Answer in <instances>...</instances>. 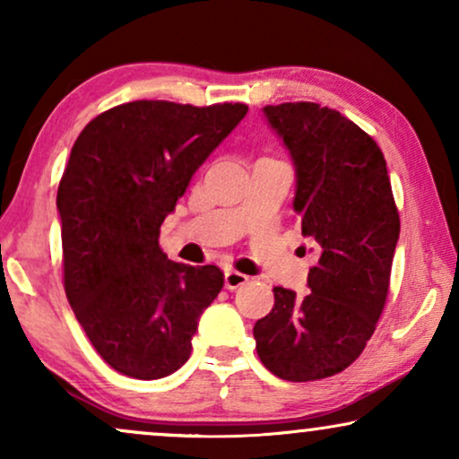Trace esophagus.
<instances>
[{"mask_svg": "<svg viewBox=\"0 0 459 459\" xmlns=\"http://www.w3.org/2000/svg\"><path fill=\"white\" fill-rule=\"evenodd\" d=\"M247 281L248 275L236 272V269H228V272H225V288H228V290H236V288L244 286Z\"/></svg>", "mask_w": 459, "mask_h": 459, "instance_id": "esophagus-1", "label": "esophagus"}]
</instances>
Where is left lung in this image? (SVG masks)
Returning <instances> with one entry per match:
<instances>
[{"label": "left lung", "instance_id": "8db88e82", "mask_svg": "<svg viewBox=\"0 0 459 459\" xmlns=\"http://www.w3.org/2000/svg\"><path fill=\"white\" fill-rule=\"evenodd\" d=\"M297 171L294 211L316 242L303 299L273 288L255 324L256 355L281 380L309 382L349 368L385 309L399 211L382 150L338 110L313 102L265 106Z\"/></svg>", "mask_w": 459, "mask_h": 459}]
</instances>
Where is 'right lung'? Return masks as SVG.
I'll use <instances>...</instances> for the list:
<instances>
[{
	"label": "right lung",
	"instance_id": "obj_1",
	"mask_svg": "<svg viewBox=\"0 0 459 459\" xmlns=\"http://www.w3.org/2000/svg\"><path fill=\"white\" fill-rule=\"evenodd\" d=\"M247 104L137 100L85 125L58 186L65 290L112 369L137 380L173 374L198 319L223 288L215 265L169 261L160 225Z\"/></svg>",
	"mask_w": 459,
	"mask_h": 459
}]
</instances>
